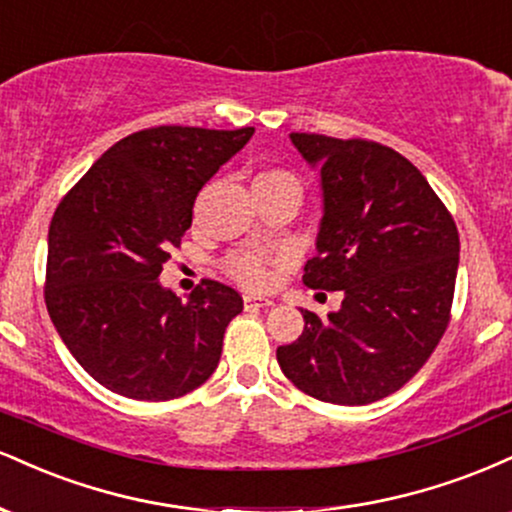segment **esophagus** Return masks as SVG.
<instances>
[{
    "instance_id": "esophagus-1",
    "label": "esophagus",
    "mask_w": 512,
    "mask_h": 512,
    "mask_svg": "<svg viewBox=\"0 0 512 512\" xmlns=\"http://www.w3.org/2000/svg\"><path fill=\"white\" fill-rule=\"evenodd\" d=\"M244 306L246 309H268V306H273V299L258 297V294H246Z\"/></svg>"
}]
</instances>
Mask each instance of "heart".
Instances as JSON below:
<instances>
[{"label":"heart","mask_w":512,"mask_h":512,"mask_svg":"<svg viewBox=\"0 0 512 512\" xmlns=\"http://www.w3.org/2000/svg\"><path fill=\"white\" fill-rule=\"evenodd\" d=\"M266 179H297L287 172H263L258 174L256 182H266ZM230 275L237 278L246 287H266L273 280V270H270V258L263 254H254V251H244V254H237L230 258Z\"/></svg>","instance_id":"heart-1"}]
</instances>
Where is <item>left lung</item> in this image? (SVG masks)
<instances>
[{
    "mask_svg": "<svg viewBox=\"0 0 512 512\" xmlns=\"http://www.w3.org/2000/svg\"><path fill=\"white\" fill-rule=\"evenodd\" d=\"M321 177L323 215L304 285L342 292L338 311L302 309L278 364L311 398L369 405L405 386L448 328L460 237L424 174L393 148L290 134Z\"/></svg>",
    "mask_w": 512,
    "mask_h": 512,
    "instance_id": "obj_1",
    "label": "left lung"
}]
</instances>
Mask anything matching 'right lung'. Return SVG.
Masks as SVG:
<instances>
[{
  "label": "right lung",
  "instance_id": "right-lung-1",
  "mask_svg": "<svg viewBox=\"0 0 512 512\" xmlns=\"http://www.w3.org/2000/svg\"><path fill=\"white\" fill-rule=\"evenodd\" d=\"M234 131L155 126L93 162L47 234L45 302L59 338L100 386L131 400H174L218 369L237 290L206 280L179 299L160 282L203 184L239 153Z\"/></svg>",
  "mask_w": 512,
  "mask_h": 512
}]
</instances>
